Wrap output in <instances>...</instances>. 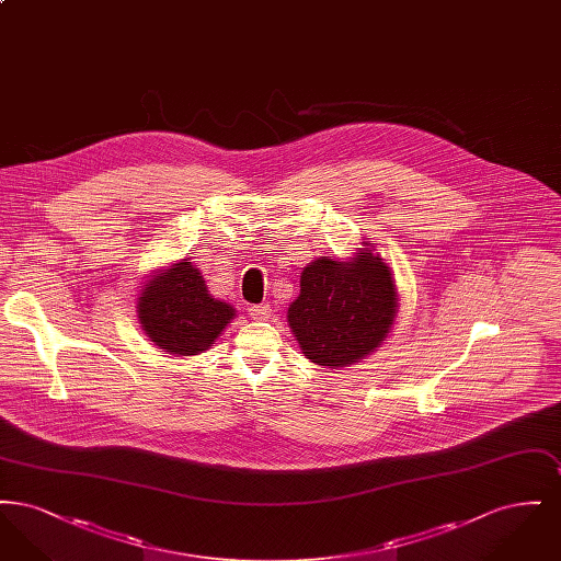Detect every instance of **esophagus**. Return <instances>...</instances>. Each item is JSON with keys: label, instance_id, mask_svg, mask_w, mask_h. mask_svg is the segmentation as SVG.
Instances as JSON below:
<instances>
[{"label": "esophagus", "instance_id": "esophagus-1", "mask_svg": "<svg viewBox=\"0 0 561 561\" xmlns=\"http://www.w3.org/2000/svg\"><path fill=\"white\" fill-rule=\"evenodd\" d=\"M248 316L252 320H267L268 316H271V305L268 302L252 305V307H248Z\"/></svg>", "mask_w": 561, "mask_h": 561}]
</instances>
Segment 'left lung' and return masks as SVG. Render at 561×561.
<instances>
[{
  "instance_id": "obj_1",
  "label": "left lung",
  "mask_w": 561,
  "mask_h": 561,
  "mask_svg": "<svg viewBox=\"0 0 561 561\" xmlns=\"http://www.w3.org/2000/svg\"><path fill=\"white\" fill-rule=\"evenodd\" d=\"M391 268L370 250L351 263L320 259L300 275L288 323L302 353L330 368L348 366L378 347L396 320Z\"/></svg>"
}]
</instances>
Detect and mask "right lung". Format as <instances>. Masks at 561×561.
<instances>
[{"label": "right lung", "mask_w": 561, "mask_h": 561, "mask_svg": "<svg viewBox=\"0 0 561 561\" xmlns=\"http://www.w3.org/2000/svg\"><path fill=\"white\" fill-rule=\"evenodd\" d=\"M136 309L149 339L172 355H197L210 348L236 318L231 305L208 294L202 273L187 259L153 277L142 288Z\"/></svg>", "instance_id": "add662e5"}]
</instances>
